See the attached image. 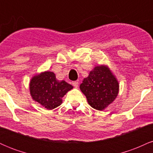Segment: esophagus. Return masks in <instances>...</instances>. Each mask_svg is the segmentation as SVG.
Here are the masks:
<instances>
[{
	"instance_id": "esophagus-1",
	"label": "esophagus",
	"mask_w": 153,
	"mask_h": 153,
	"mask_svg": "<svg viewBox=\"0 0 153 153\" xmlns=\"http://www.w3.org/2000/svg\"><path fill=\"white\" fill-rule=\"evenodd\" d=\"M78 81H74V82H73V85H74V86L75 87V88H77L78 86Z\"/></svg>"
}]
</instances>
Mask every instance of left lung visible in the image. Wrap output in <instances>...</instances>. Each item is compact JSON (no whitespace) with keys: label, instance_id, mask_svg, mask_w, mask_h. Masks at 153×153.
Instances as JSON below:
<instances>
[{"label":"left lung","instance_id":"1","mask_svg":"<svg viewBox=\"0 0 153 153\" xmlns=\"http://www.w3.org/2000/svg\"><path fill=\"white\" fill-rule=\"evenodd\" d=\"M80 89L92 108L103 111L117 97L119 85L108 66L99 65L83 79Z\"/></svg>","mask_w":153,"mask_h":153}]
</instances>
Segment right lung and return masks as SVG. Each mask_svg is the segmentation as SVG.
I'll use <instances>...</instances> for the list:
<instances>
[{"label":"right lung","mask_w":153,"mask_h":153,"mask_svg":"<svg viewBox=\"0 0 153 153\" xmlns=\"http://www.w3.org/2000/svg\"><path fill=\"white\" fill-rule=\"evenodd\" d=\"M73 88V85L65 80H57L55 74L50 71L34 75L29 82L32 99L48 110L61 105L63 96Z\"/></svg>","instance_id":"add662e5"}]
</instances>
